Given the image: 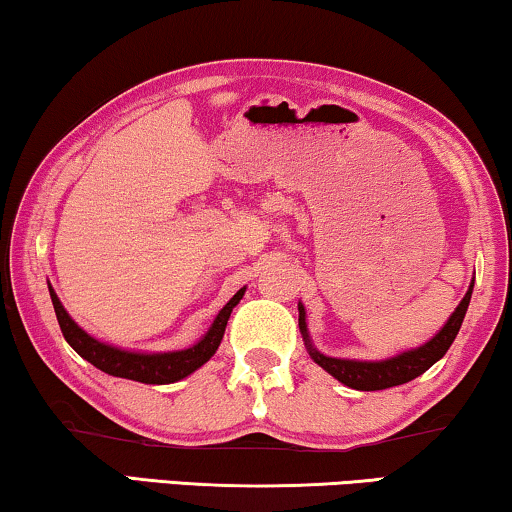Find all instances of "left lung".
<instances>
[{
    "label": "left lung",
    "mask_w": 512,
    "mask_h": 512,
    "mask_svg": "<svg viewBox=\"0 0 512 512\" xmlns=\"http://www.w3.org/2000/svg\"><path fill=\"white\" fill-rule=\"evenodd\" d=\"M471 292H473V283L469 287V292L464 294V299L459 301L455 313L450 315V320L445 322V327L438 331V334L431 338L429 343L420 345L417 350L401 352V355L385 359V362H355V359H336V357L320 355V352L311 345V341H308L306 311L301 304H299V329H301V334H304L306 348H308V352H311L313 362L320 364L327 373H331L338 383L348 385V387H352V390H362V392L387 390V387L403 385V383H408V380L422 376L429 366H434L438 359L448 352L452 341H455L459 327H462V322H464L466 308H469V301H471Z\"/></svg>",
    "instance_id": "1"
}]
</instances>
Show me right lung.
Returning a JSON list of instances; mask_svg holds the SVG:
<instances>
[{"label": "right lung", "instance_id": "add662e5", "mask_svg": "<svg viewBox=\"0 0 512 512\" xmlns=\"http://www.w3.org/2000/svg\"><path fill=\"white\" fill-rule=\"evenodd\" d=\"M243 292L246 290H239L232 299L227 301V306L222 308L218 318L213 320L208 334L201 338L197 345H192V348L187 350H176V352H157V355L118 350L102 341H97V338L85 334V331L69 318V313L64 311V306L60 304V299H57V294L53 290H50V299H53L57 322H60V329L64 338H67V343L83 359H88L90 364H95L99 371L109 373V376H115V378L136 380V383L167 385L190 376L192 371H197L201 364H206L208 359L215 355L222 336H225V327H227L229 315H232V308L239 304Z\"/></svg>", "mask_w": 512, "mask_h": 512}]
</instances>
